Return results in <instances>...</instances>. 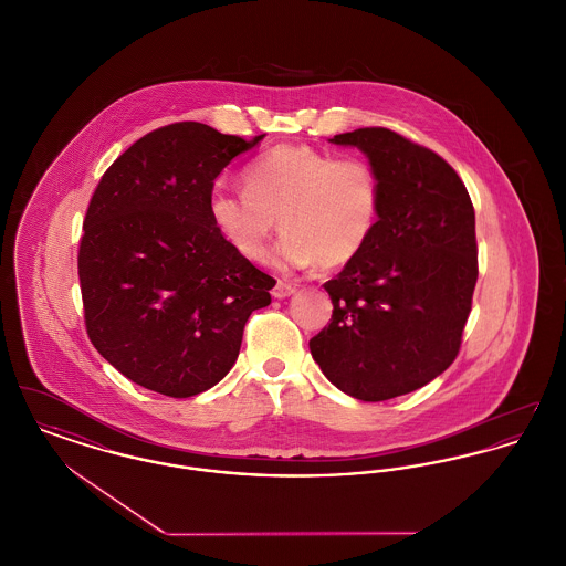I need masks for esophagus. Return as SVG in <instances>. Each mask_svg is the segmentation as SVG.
<instances>
[{"mask_svg":"<svg viewBox=\"0 0 566 566\" xmlns=\"http://www.w3.org/2000/svg\"><path fill=\"white\" fill-rule=\"evenodd\" d=\"M295 293H297V286H295V284H289V282H282V280H277L275 286H273V291H271V295H273L275 300H286V297H291V295H295Z\"/></svg>","mask_w":566,"mask_h":566,"instance_id":"34e87169","label":"esophagus"}]
</instances>
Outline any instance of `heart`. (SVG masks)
Here are the masks:
<instances>
[{"instance_id": "heart-1", "label": "heart", "mask_w": 566, "mask_h": 566, "mask_svg": "<svg viewBox=\"0 0 566 566\" xmlns=\"http://www.w3.org/2000/svg\"><path fill=\"white\" fill-rule=\"evenodd\" d=\"M244 190L213 186L209 218L248 261H261L273 231L280 269H335L361 254L380 213V181L359 158H333L310 145H277L243 170Z\"/></svg>"}]
</instances>
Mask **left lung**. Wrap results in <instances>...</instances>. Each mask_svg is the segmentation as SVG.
<instances>
[{
    "label": "left lung",
    "mask_w": 566,
    "mask_h": 566,
    "mask_svg": "<svg viewBox=\"0 0 566 566\" xmlns=\"http://www.w3.org/2000/svg\"><path fill=\"white\" fill-rule=\"evenodd\" d=\"M329 140L366 154L380 213L361 254L325 284L332 323L310 353L339 391L398 398L460 353L479 275L474 207L451 165L401 134L359 128Z\"/></svg>",
    "instance_id": "1"
}]
</instances>
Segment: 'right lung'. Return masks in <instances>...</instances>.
Listing matches in <instances>:
<instances>
[{
    "label": "right lung",
    "mask_w": 566,
    "mask_h": 566,
    "mask_svg": "<svg viewBox=\"0 0 566 566\" xmlns=\"http://www.w3.org/2000/svg\"><path fill=\"white\" fill-rule=\"evenodd\" d=\"M199 122L138 138L102 175L78 248L85 327L136 385L192 398L234 366L243 327L275 280L216 231L209 192L259 145Z\"/></svg>",
    "instance_id": "obj_1"
}]
</instances>
